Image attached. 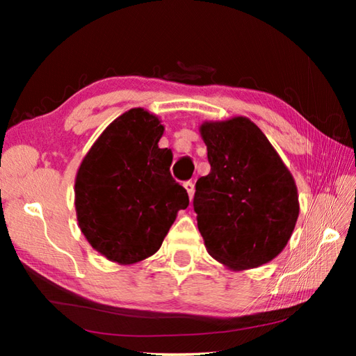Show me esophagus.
<instances>
[{"instance_id": "34e87169", "label": "esophagus", "mask_w": 356, "mask_h": 356, "mask_svg": "<svg viewBox=\"0 0 356 356\" xmlns=\"http://www.w3.org/2000/svg\"><path fill=\"white\" fill-rule=\"evenodd\" d=\"M184 188L186 190V193H188V196H190V200H191L193 195H195V184H193V182H185L184 184Z\"/></svg>"}]
</instances>
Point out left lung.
<instances>
[{
    "mask_svg": "<svg viewBox=\"0 0 356 356\" xmlns=\"http://www.w3.org/2000/svg\"><path fill=\"white\" fill-rule=\"evenodd\" d=\"M201 136L210 172L197 179L193 207L207 252L232 270L275 259L300 213L291 171L248 118L206 120Z\"/></svg>",
    "mask_w": 356,
    "mask_h": 356,
    "instance_id": "obj_1",
    "label": "left lung"
}]
</instances>
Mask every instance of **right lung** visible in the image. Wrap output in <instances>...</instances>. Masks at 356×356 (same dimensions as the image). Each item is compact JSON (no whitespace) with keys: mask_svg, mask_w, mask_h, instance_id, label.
<instances>
[{"mask_svg":"<svg viewBox=\"0 0 356 356\" xmlns=\"http://www.w3.org/2000/svg\"><path fill=\"white\" fill-rule=\"evenodd\" d=\"M165 127L131 108L108 125L84 155L75 179L76 220L89 245L120 265L160 250L188 195L171 177L172 152L160 149Z\"/></svg>","mask_w":356,"mask_h":356,"instance_id":"add662e5","label":"right lung"}]
</instances>
